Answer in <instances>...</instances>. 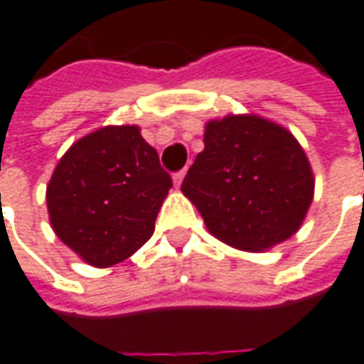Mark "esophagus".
I'll list each match as a JSON object with an SVG mask.
<instances>
[{
    "label": "esophagus",
    "instance_id": "1",
    "mask_svg": "<svg viewBox=\"0 0 364 364\" xmlns=\"http://www.w3.org/2000/svg\"><path fill=\"white\" fill-rule=\"evenodd\" d=\"M185 173H187V169H181V171H177V173L173 175V183H175V187H179L183 183V179H185Z\"/></svg>",
    "mask_w": 364,
    "mask_h": 364
}]
</instances>
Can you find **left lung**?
I'll return each mask as SVG.
<instances>
[{"instance_id": "1", "label": "left lung", "mask_w": 364, "mask_h": 364, "mask_svg": "<svg viewBox=\"0 0 364 364\" xmlns=\"http://www.w3.org/2000/svg\"><path fill=\"white\" fill-rule=\"evenodd\" d=\"M203 141L181 191L208 232L248 252L296 235L314 200L315 181L304 147L288 129L238 114L208 122Z\"/></svg>"}]
</instances>
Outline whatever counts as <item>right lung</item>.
Here are the masks:
<instances>
[{
  "instance_id": "1",
  "label": "right lung",
  "mask_w": 364,
  "mask_h": 364,
  "mask_svg": "<svg viewBox=\"0 0 364 364\" xmlns=\"http://www.w3.org/2000/svg\"><path fill=\"white\" fill-rule=\"evenodd\" d=\"M173 181L138 126H106L75 141L53 171V230L86 264L108 268L151 238Z\"/></svg>"
}]
</instances>
